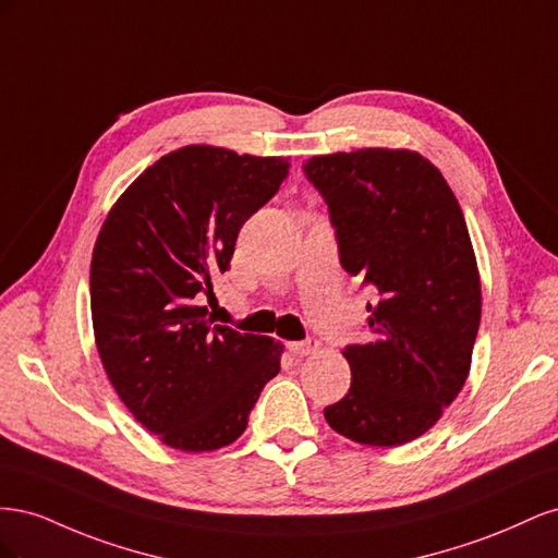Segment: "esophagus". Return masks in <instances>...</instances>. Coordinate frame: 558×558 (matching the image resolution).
I'll list each match as a JSON object with an SVG mask.
<instances>
[{"label":"esophagus","mask_w":558,"mask_h":558,"mask_svg":"<svg viewBox=\"0 0 558 558\" xmlns=\"http://www.w3.org/2000/svg\"><path fill=\"white\" fill-rule=\"evenodd\" d=\"M289 351L295 353V356H310V353L318 351V340L307 337V340H302V342H289Z\"/></svg>","instance_id":"1"}]
</instances>
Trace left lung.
I'll return each instance as SVG.
<instances>
[{
  "mask_svg": "<svg viewBox=\"0 0 558 558\" xmlns=\"http://www.w3.org/2000/svg\"><path fill=\"white\" fill-rule=\"evenodd\" d=\"M302 170L326 199L342 267L375 289L369 340L344 347L349 393L324 416L353 442H412L459 396L480 330V272L459 199L404 148L314 156Z\"/></svg>",
  "mask_w": 558,
  "mask_h": 558,
  "instance_id": "left-lung-1",
  "label": "left lung"
}]
</instances>
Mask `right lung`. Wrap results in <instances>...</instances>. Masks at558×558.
Returning <instances> with one entry per match:
<instances>
[{
    "instance_id": "obj_1",
    "label": "right lung",
    "mask_w": 558,
    "mask_h": 558,
    "mask_svg": "<svg viewBox=\"0 0 558 558\" xmlns=\"http://www.w3.org/2000/svg\"><path fill=\"white\" fill-rule=\"evenodd\" d=\"M289 167L286 158L183 146L134 179L99 230L90 263L99 359L118 398L167 447L234 442L279 373V342L214 326L202 300Z\"/></svg>"
}]
</instances>
